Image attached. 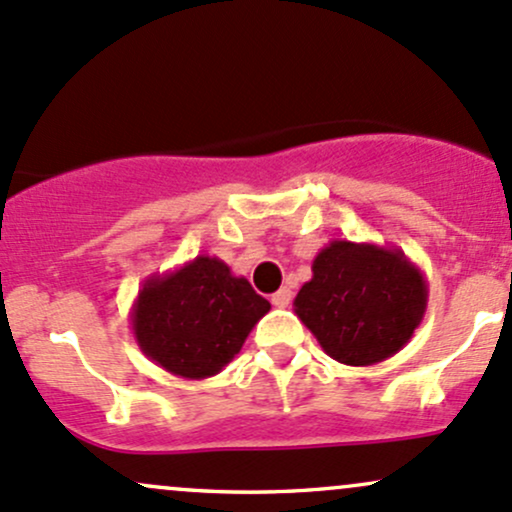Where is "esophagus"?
<instances>
[{
	"mask_svg": "<svg viewBox=\"0 0 512 512\" xmlns=\"http://www.w3.org/2000/svg\"><path fill=\"white\" fill-rule=\"evenodd\" d=\"M290 300H293V293H290L288 288H280L278 293H273V298H271V302L276 307H288Z\"/></svg>",
	"mask_w": 512,
	"mask_h": 512,
	"instance_id": "obj_1",
	"label": "esophagus"
}]
</instances>
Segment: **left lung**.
<instances>
[{
	"instance_id": "obj_1",
	"label": "left lung",
	"mask_w": 512,
	"mask_h": 512,
	"mask_svg": "<svg viewBox=\"0 0 512 512\" xmlns=\"http://www.w3.org/2000/svg\"><path fill=\"white\" fill-rule=\"evenodd\" d=\"M293 307L324 354L373 366L398 354L420 327L427 280L398 246L334 239L315 256Z\"/></svg>"
}]
</instances>
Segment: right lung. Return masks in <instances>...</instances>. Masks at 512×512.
Segmentation results:
<instances>
[{
    "instance_id": "add662e5",
    "label": "right lung",
    "mask_w": 512,
    "mask_h": 512,
    "mask_svg": "<svg viewBox=\"0 0 512 512\" xmlns=\"http://www.w3.org/2000/svg\"><path fill=\"white\" fill-rule=\"evenodd\" d=\"M271 310L244 276L217 256H197L148 276L131 307V332L148 359L173 376H217Z\"/></svg>"
}]
</instances>
